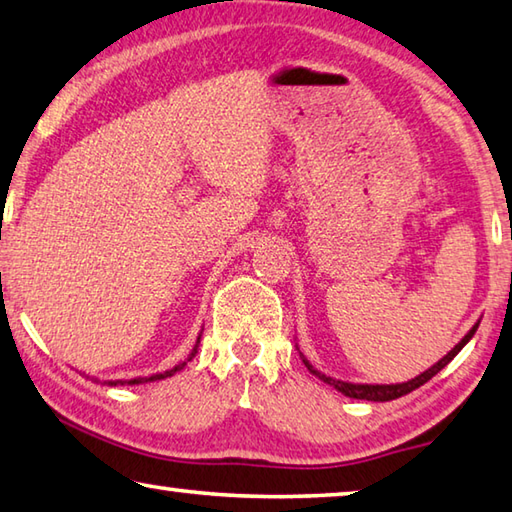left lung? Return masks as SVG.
Returning <instances> with one entry per match:
<instances>
[{"label": "left lung", "mask_w": 512, "mask_h": 512, "mask_svg": "<svg viewBox=\"0 0 512 512\" xmlns=\"http://www.w3.org/2000/svg\"><path fill=\"white\" fill-rule=\"evenodd\" d=\"M477 328H479V321H477V324H474V326L468 330V335H465V337L461 339V342L456 344V346L452 348V351L443 357V360H438L434 366H429V369H427L425 373L416 375V378H411V380H407V382H398V384H355V382L335 380V378H330V375L317 371L315 366H312V364L308 362V357H306V355H303V353H299V355H301L303 364H306V369H308L312 375H317V378H319L321 382H326V384H330V387H335L339 393H344V396H348V398H355V400L389 402V400H396V398L407 396V393H411V391L418 389V387H423L425 382L432 380L438 371L445 369V366L450 364V362L454 360V357L461 353V348L470 342L472 335L477 333ZM297 351H299V346H297Z\"/></svg>", "instance_id": "8db88e82"}]
</instances>
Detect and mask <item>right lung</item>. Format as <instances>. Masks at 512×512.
Returning <instances> with one entry per match:
<instances>
[{"mask_svg":"<svg viewBox=\"0 0 512 512\" xmlns=\"http://www.w3.org/2000/svg\"><path fill=\"white\" fill-rule=\"evenodd\" d=\"M197 346H200V337H197V342H195V346H193L191 355H188L184 362H179L177 366H173V369H168V371H164V373H155V375H150V378H132V380H105V384H110V387H116V384H143V382H155V380H164V378H170V375H175L177 371H182L184 366H186V362H191V360H193L195 353H197ZM94 382H98V380L94 378Z\"/></svg>","mask_w":512,"mask_h":512,"instance_id":"right-lung-1","label":"right lung"}]
</instances>
